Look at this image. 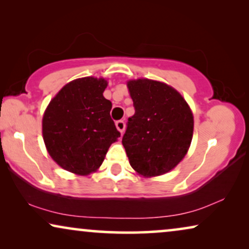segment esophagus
<instances>
[{
    "mask_svg": "<svg viewBox=\"0 0 249 249\" xmlns=\"http://www.w3.org/2000/svg\"><path fill=\"white\" fill-rule=\"evenodd\" d=\"M115 125H117V129L119 131L121 132H124V128H125V124H124V120H118L117 122H115Z\"/></svg>",
    "mask_w": 249,
    "mask_h": 249,
    "instance_id": "34e87169",
    "label": "esophagus"
}]
</instances>
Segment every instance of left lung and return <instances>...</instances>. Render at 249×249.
<instances>
[{
    "instance_id": "obj_1",
    "label": "left lung",
    "mask_w": 249,
    "mask_h": 249,
    "mask_svg": "<svg viewBox=\"0 0 249 249\" xmlns=\"http://www.w3.org/2000/svg\"><path fill=\"white\" fill-rule=\"evenodd\" d=\"M135 114L122 137L129 163L144 177L161 176L185 158L193 138L194 117L175 88L149 79L128 83Z\"/></svg>"
}]
</instances>
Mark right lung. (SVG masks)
<instances>
[{
  "instance_id": "1",
  "label": "right lung",
  "mask_w": 249,
  "mask_h": 249,
  "mask_svg": "<svg viewBox=\"0 0 249 249\" xmlns=\"http://www.w3.org/2000/svg\"><path fill=\"white\" fill-rule=\"evenodd\" d=\"M107 81L86 77L67 84L50 102L43 117L49 154L67 171H96L112 142L120 137L111 119L112 103L103 96Z\"/></svg>"
}]
</instances>
